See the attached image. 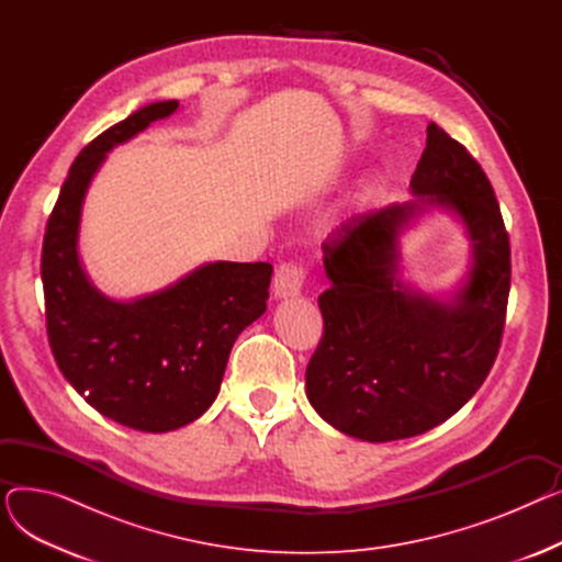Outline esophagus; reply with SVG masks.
I'll list each match as a JSON object with an SVG mask.
<instances>
[{
	"mask_svg": "<svg viewBox=\"0 0 562 562\" xmlns=\"http://www.w3.org/2000/svg\"><path fill=\"white\" fill-rule=\"evenodd\" d=\"M303 282H305V269L301 263H280L278 271L273 276V293L276 299H293L299 296L303 291Z\"/></svg>",
	"mask_w": 562,
	"mask_h": 562,
	"instance_id": "esophagus-1",
	"label": "esophagus"
}]
</instances>
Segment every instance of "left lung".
I'll return each instance as SVG.
<instances>
[{
  "instance_id": "1",
  "label": "left lung",
  "mask_w": 562,
  "mask_h": 562,
  "mask_svg": "<svg viewBox=\"0 0 562 562\" xmlns=\"http://www.w3.org/2000/svg\"><path fill=\"white\" fill-rule=\"evenodd\" d=\"M409 180L412 200L352 216L323 241L333 282L318 296L323 337L307 364L312 407L362 441L422 435L479 392L501 344L510 241L487 175L435 123ZM430 209L453 213L472 248L449 300L400 276V234Z\"/></svg>"
}]
</instances>
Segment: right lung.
Here are the masks:
<instances>
[{
	"label": "right lung",
	"instance_id": "obj_1",
	"mask_svg": "<svg viewBox=\"0 0 562 562\" xmlns=\"http://www.w3.org/2000/svg\"><path fill=\"white\" fill-rule=\"evenodd\" d=\"M177 106L147 104L83 147L47 221L41 259L58 369L100 415L143 432L182 428L210 409L236 337L266 312L273 276L266 261H210L132 301H113L88 280L79 257L88 187L106 153Z\"/></svg>",
	"mask_w": 562,
	"mask_h": 562
}]
</instances>
